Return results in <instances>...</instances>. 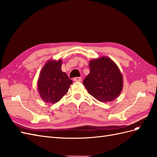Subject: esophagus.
Wrapping results in <instances>:
<instances>
[{
    "label": "esophagus",
    "mask_w": 157,
    "mask_h": 157,
    "mask_svg": "<svg viewBox=\"0 0 157 157\" xmlns=\"http://www.w3.org/2000/svg\"><path fill=\"white\" fill-rule=\"evenodd\" d=\"M81 77H75V78H74V81H75V82H80V81H81Z\"/></svg>",
    "instance_id": "1"
}]
</instances>
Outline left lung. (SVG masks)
<instances>
[{
	"label": "left lung",
	"mask_w": 157,
	"mask_h": 157,
	"mask_svg": "<svg viewBox=\"0 0 157 157\" xmlns=\"http://www.w3.org/2000/svg\"><path fill=\"white\" fill-rule=\"evenodd\" d=\"M90 73L84 79L89 93L101 102H110L119 96L123 87V78L118 66L107 56L89 61Z\"/></svg>",
	"instance_id": "obj_1"
}]
</instances>
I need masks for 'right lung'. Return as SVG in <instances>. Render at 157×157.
Instances as JSON below:
<instances>
[{
	"label": "right lung",
	"instance_id": "obj_1",
	"mask_svg": "<svg viewBox=\"0 0 157 157\" xmlns=\"http://www.w3.org/2000/svg\"><path fill=\"white\" fill-rule=\"evenodd\" d=\"M62 60H48L40 72L37 89L45 102L56 103L65 95L72 84L66 72L61 70Z\"/></svg>",
	"mask_w": 157,
	"mask_h": 157
}]
</instances>
